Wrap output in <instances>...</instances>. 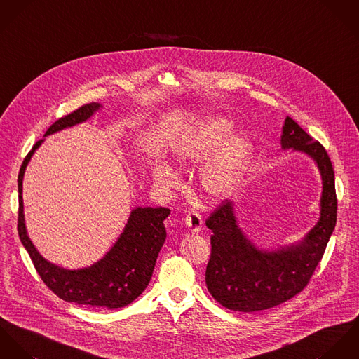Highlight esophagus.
I'll list each match as a JSON object with an SVG mask.
<instances>
[{"label":"esophagus","mask_w":359,"mask_h":359,"mask_svg":"<svg viewBox=\"0 0 359 359\" xmlns=\"http://www.w3.org/2000/svg\"><path fill=\"white\" fill-rule=\"evenodd\" d=\"M186 226L193 234H198L202 229V219L196 210H190L186 216Z\"/></svg>","instance_id":"34e87169"}]
</instances>
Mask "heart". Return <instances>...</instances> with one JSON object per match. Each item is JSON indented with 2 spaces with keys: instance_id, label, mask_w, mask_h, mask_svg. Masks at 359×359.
Here are the masks:
<instances>
[{
  "instance_id": "heart-1",
  "label": "heart",
  "mask_w": 359,
  "mask_h": 359,
  "mask_svg": "<svg viewBox=\"0 0 359 359\" xmlns=\"http://www.w3.org/2000/svg\"><path fill=\"white\" fill-rule=\"evenodd\" d=\"M231 121L208 117L191 125L173 144V154L183 165L203 163L199 189L212 201H224L238 190L253 157V144L243 135L233 133ZM153 177L170 191L180 184L179 175L166 162H157Z\"/></svg>"
}]
</instances>
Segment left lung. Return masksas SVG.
Here are the masks:
<instances>
[{
    "mask_svg": "<svg viewBox=\"0 0 359 359\" xmlns=\"http://www.w3.org/2000/svg\"><path fill=\"white\" fill-rule=\"evenodd\" d=\"M282 150L302 153L317 165L322 193L316 226L292 243L262 248L241 229L236 202L226 199L206 220L212 230V255L205 280L212 297L223 307L255 313L292 299L309 283L336 226L334 172L326 150L290 117L280 135Z\"/></svg>",
    "mask_w": 359,
    "mask_h": 359,
    "instance_id": "1",
    "label": "left lung"
}]
</instances>
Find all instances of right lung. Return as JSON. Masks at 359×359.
Returning <instances> with one entry per match:
<instances>
[{
    "label": "right lung",
    "instance_id": "obj_1",
    "mask_svg": "<svg viewBox=\"0 0 359 359\" xmlns=\"http://www.w3.org/2000/svg\"><path fill=\"white\" fill-rule=\"evenodd\" d=\"M103 106L90 103L82 106L65 118L56 121L39 140L23 161L19 177V237L29 252L34 267L45 285L60 299L81 306L114 310L137 299L147 287L161 248L166 238L163 220L170 210L166 208L136 206L130 210L120 237L106 255L93 264L82 269H65L46 260L29 237L25 220L23 179L34 153L45 142V137L56 132L73 128L92 118Z\"/></svg>",
    "mask_w": 359,
    "mask_h": 359
}]
</instances>
